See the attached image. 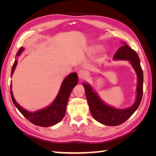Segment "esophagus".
Segmentation results:
<instances>
[{
  "mask_svg": "<svg viewBox=\"0 0 156 156\" xmlns=\"http://www.w3.org/2000/svg\"><path fill=\"white\" fill-rule=\"evenodd\" d=\"M87 76V73L86 71H84V70H82L80 69V71L78 72V77L80 80H82L85 79Z\"/></svg>",
  "mask_w": 156,
  "mask_h": 156,
  "instance_id": "esophagus-1",
  "label": "esophagus"
}]
</instances>
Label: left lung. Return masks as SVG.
Returning a JSON list of instances; mask_svg holds the SVG:
<instances>
[{
  "mask_svg": "<svg viewBox=\"0 0 156 156\" xmlns=\"http://www.w3.org/2000/svg\"><path fill=\"white\" fill-rule=\"evenodd\" d=\"M114 59L129 60L137 74V97L135 104L133 106L126 109H117L111 107L102 102L98 97L97 94L94 92L91 86L83 83L89 109L94 119L102 124L111 126H118L124 123L138 108L143 97V82H144V74H143L142 68L140 67V59L136 51L132 50L130 47L124 43V45L121 47L116 51V54L114 56Z\"/></svg>",
  "mask_w": 156,
  "mask_h": 156,
  "instance_id": "8db88e82",
  "label": "left lung"
}]
</instances>
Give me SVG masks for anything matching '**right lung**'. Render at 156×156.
I'll return each instance as SVG.
<instances>
[{"mask_svg": "<svg viewBox=\"0 0 156 156\" xmlns=\"http://www.w3.org/2000/svg\"><path fill=\"white\" fill-rule=\"evenodd\" d=\"M23 50H24V48H21L18 50V52H17L16 56H20ZM17 62H18L16 60L13 65H12L11 75L13 73L15 69H16ZM77 74L76 72L70 74L69 75H68L64 80L58 95L57 96L56 99L52 102V104L50 106H48V107L44 108V109L39 110L35 112H27V111L24 109L23 107H21L17 103L14 99L13 95H12L11 85H10V95H11V98L14 105L16 106V108L19 110V112L27 120L36 126H39L42 127H48L59 123L63 119V117L65 116L68 99H69L72 89L77 84Z\"/></svg>", "mask_w": 156, "mask_h": 156, "instance_id": "right-lung-1", "label": "right lung"}]
</instances>
